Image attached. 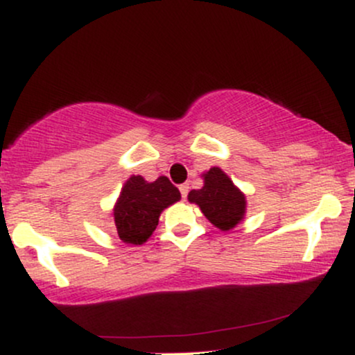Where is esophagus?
<instances>
[{
	"instance_id": "esophagus-1",
	"label": "esophagus",
	"mask_w": 355,
	"mask_h": 355,
	"mask_svg": "<svg viewBox=\"0 0 355 355\" xmlns=\"http://www.w3.org/2000/svg\"><path fill=\"white\" fill-rule=\"evenodd\" d=\"M178 189H180L182 197H183V198H187V195H189V185H187V183H183V185L178 187Z\"/></svg>"
}]
</instances>
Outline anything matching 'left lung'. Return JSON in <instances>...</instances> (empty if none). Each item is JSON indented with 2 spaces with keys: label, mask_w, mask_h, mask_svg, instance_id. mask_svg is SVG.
I'll return each instance as SVG.
<instances>
[{
  "label": "left lung",
  "mask_w": 355,
  "mask_h": 355,
  "mask_svg": "<svg viewBox=\"0 0 355 355\" xmlns=\"http://www.w3.org/2000/svg\"><path fill=\"white\" fill-rule=\"evenodd\" d=\"M203 187L191 190L189 202L197 203L202 214L220 230L234 229L245 215V195L240 191L229 175L214 166L203 173Z\"/></svg>",
  "instance_id": "obj_1"
}]
</instances>
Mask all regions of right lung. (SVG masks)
Wrapping results in <instances>:
<instances>
[{
    "mask_svg": "<svg viewBox=\"0 0 355 355\" xmlns=\"http://www.w3.org/2000/svg\"><path fill=\"white\" fill-rule=\"evenodd\" d=\"M178 200L180 191L166 177L146 182L140 175H132L113 209L118 237L125 243L141 245L157 229L164 209Z\"/></svg>",
    "mask_w": 355,
    "mask_h": 355,
    "instance_id": "1",
    "label": "right lung"
}]
</instances>
